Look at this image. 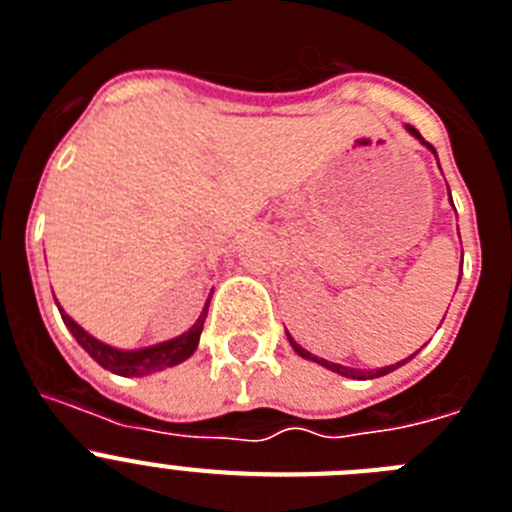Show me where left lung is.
Returning <instances> with one entry per match:
<instances>
[{"mask_svg": "<svg viewBox=\"0 0 512 512\" xmlns=\"http://www.w3.org/2000/svg\"><path fill=\"white\" fill-rule=\"evenodd\" d=\"M407 131L412 133V136H415V139H420V144H425L428 146L430 151H433L435 154V149L433 146L428 144V141L422 139L420 136V131H417V128H412V126H407ZM288 335V332H286ZM288 342H291V348L296 350V353L301 355V358H306V361H314V363H319V366H324V368H330V371H335V373H340V376H348V379H358V381H366V379H376V376H386V373H391L394 371V368H399V366H404V363L407 361H412V358H415V355H410V358H404V361H399V363H394V366H384V368H376V371H361V368H350V366H340V363H332V361H324V358H319V355H311L309 350H304L299 345V342L293 340L291 335H288Z\"/></svg>", "mask_w": 512, "mask_h": 512, "instance_id": "left-lung-1", "label": "left lung"}]
</instances>
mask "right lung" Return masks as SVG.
Instances as JSON below:
<instances>
[{"mask_svg":"<svg viewBox=\"0 0 512 512\" xmlns=\"http://www.w3.org/2000/svg\"><path fill=\"white\" fill-rule=\"evenodd\" d=\"M56 306H59V301H56ZM59 311L71 335L77 337L79 345H82V348L87 350V353H90L102 368H108V371L118 373V376H146V373L162 371V368H170L182 361H188L190 355L195 353L198 340H201L203 322H206L208 304L206 309L201 311L198 322H195L188 332H182V335L175 337V340L159 342V345H149V348H139V350H118L113 348V345H105V342L92 337L87 330H82V327H79V324L74 322V319H71L61 306Z\"/></svg>","mask_w":512,"mask_h":512,"instance_id":"right-lung-1","label":"right lung"}]
</instances>
